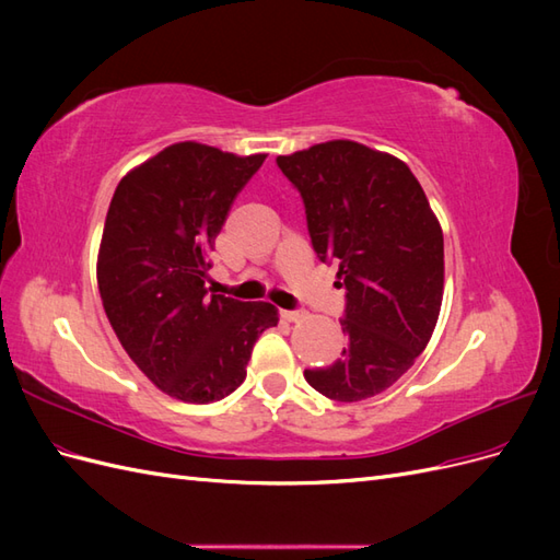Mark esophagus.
Returning <instances> with one entry per match:
<instances>
[{
	"label": "esophagus",
	"instance_id": "obj_1",
	"mask_svg": "<svg viewBox=\"0 0 560 560\" xmlns=\"http://www.w3.org/2000/svg\"><path fill=\"white\" fill-rule=\"evenodd\" d=\"M282 317L287 322H299V319L306 317V311H282Z\"/></svg>",
	"mask_w": 560,
	"mask_h": 560
}]
</instances>
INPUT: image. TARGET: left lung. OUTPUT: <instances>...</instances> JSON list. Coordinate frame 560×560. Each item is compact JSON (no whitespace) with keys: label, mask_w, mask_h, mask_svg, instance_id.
<instances>
[{"label":"left lung","mask_w":560,"mask_h":560,"mask_svg":"<svg viewBox=\"0 0 560 560\" xmlns=\"http://www.w3.org/2000/svg\"><path fill=\"white\" fill-rule=\"evenodd\" d=\"M278 167L306 206L319 261L338 264L348 346L303 376L336 401L395 385L430 343L444 299V233L409 165L352 140L313 144Z\"/></svg>","instance_id":"left-lung-1"}]
</instances>
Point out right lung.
I'll use <instances>...</instances> for the list:
<instances>
[{"instance_id":"1","label":"right lung","mask_w":560,"mask_h":560,"mask_svg":"<svg viewBox=\"0 0 560 560\" xmlns=\"http://www.w3.org/2000/svg\"><path fill=\"white\" fill-rule=\"evenodd\" d=\"M266 154L177 142L118 182L97 252V287L128 358L186 404L231 395L257 338L278 325L266 301L210 294L208 254Z\"/></svg>"}]
</instances>
